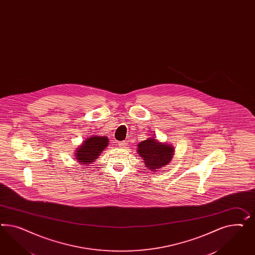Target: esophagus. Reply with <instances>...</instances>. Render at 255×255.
I'll use <instances>...</instances> for the list:
<instances>
[{"label": "esophagus", "instance_id": "34e87169", "mask_svg": "<svg viewBox=\"0 0 255 255\" xmlns=\"http://www.w3.org/2000/svg\"><path fill=\"white\" fill-rule=\"evenodd\" d=\"M127 145H128L127 141H120V142L118 143V146H119L120 148H126V146Z\"/></svg>", "mask_w": 255, "mask_h": 255}]
</instances>
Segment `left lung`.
<instances>
[{
    "label": "left lung",
    "mask_w": 255,
    "mask_h": 255,
    "mask_svg": "<svg viewBox=\"0 0 255 255\" xmlns=\"http://www.w3.org/2000/svg\"><path fill=\"white\" fill-rule=\"evenodd\" d=\"M138 155L143 158L149 170L155 171L168 165L173 158L174 148L167 142H160L155 137H150L138 144Z\"/></svg>",
    "instance_id": "1"
}]
</instances>
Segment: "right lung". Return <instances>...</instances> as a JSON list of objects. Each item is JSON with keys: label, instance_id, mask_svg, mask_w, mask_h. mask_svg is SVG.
<instances>
[{"label": "right lung", "instance_id": "right-lung-1", "mask_svg": "<svg viewBox=\"0 0 255 255\" xmlns=\"http://www.w3.org/2000/svg\"><path fill=\"white\" fill-rule=\"evenodd\" d=\"M109 144V138L105 136H91L82 142L74 153L75 159L83 165L92 164Z\"/></svg>", "mask_w": 255, "mask_h": 255}]
</instances>
